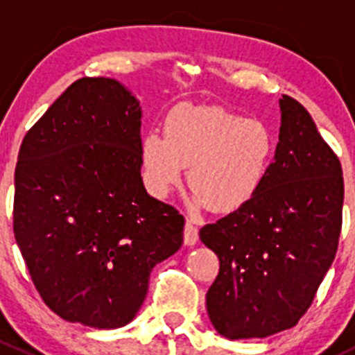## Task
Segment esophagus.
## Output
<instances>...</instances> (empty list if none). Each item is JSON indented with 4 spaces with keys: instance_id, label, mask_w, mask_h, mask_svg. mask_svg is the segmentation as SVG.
Here are the masks:
<instances>
[{
    "instance_id": "34e87169",
    "label": "esophagus",
    "mask_w": 355,
    "mask_h": 355,
    "mask_svg": "<svg viewBox=\"0 0 355 355\" xmlns=\"http://www.w3.org/2000/svg\"><path fill=\"white\" fill-rule=\"evenodd\" d=\"M198 241H199L198 227H196L191 220H187V223H185V228H184V242L187 245H194L198 244Z\"/></svg>"
}]
</instances>
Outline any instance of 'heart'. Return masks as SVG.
I'll return each instance as SVG.
<instances>
[{
    "label": "heart",
    "mask_w": 355,
    "mask_h": 355,
    "mask_svg": "<svg viewBox=\"0 0 355 355\" xmlns=\"http://www.w3.org/2000/svg\"><path fill=\"white\" fill-rule=\"evenodd\" d=\"M275 153L271 128L218 106H180L164 123V137L148 132L142 139L146 184L164 198L180 184L189 166L196 209L232 213L249 202L263 185Z\"/></svg>",
    "instance_id": "b5f03b06"
}]
</instances>
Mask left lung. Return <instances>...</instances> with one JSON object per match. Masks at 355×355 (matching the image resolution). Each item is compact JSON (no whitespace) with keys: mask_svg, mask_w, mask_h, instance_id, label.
I'll return each instance as SVG.
<instances>
[{"mask_svg":"<svg viewBox=\"0 0 355 355\" xmlns=\"http://www.w3.org/2000/svg\"><path fill=\"white\" fill-rule=\"evenodd\" d=\"M280 110V142L257 194L199 232L220 259L207 314L230 340L295 327L338 249L342 164L299 101L284 96Z\"/></svg>","mask_w":355,"mask_h":355,"instance_id":"8db88e82","label":"left lung"}]
</instances>
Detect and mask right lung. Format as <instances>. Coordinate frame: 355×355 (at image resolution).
<instances>
[{
	"label": "right lung",
	"mask_w": 355,
	"mask_h": 355,
	"mask_svg": "<svg viewBox=\"0 0 355 355\" xmlns=\"http://www.w3.org/2000/svg\"><path fill=\"white\" fill-rule=\"evenodd\" d=\"M141 116L120 82L84 77L20 146L15 241L39 295L70 323H130L151 270L184 242V216L142 184Z\"/></svg>",
	"instance_id": "add662e5"
}]
</instances>
